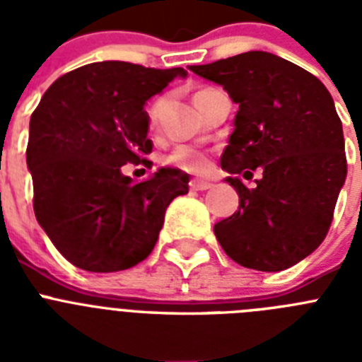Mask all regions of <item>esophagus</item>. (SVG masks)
Returning <instances> with one entry per match:
<instances>
[{"label":"esophagus","instance_id":"1","mask_svg":"<svg viewBox=\"0 0 362 362\" xmlns=\"http://www.w3.org/2000/svg\"><path fill=\"white\" fill-rule=\"evenodd\" d=\"M214 185L210 181H203V179H192L190 188L192 190H210Z\"/></svg>","mask_w":362,"mask_h":362}]
</instances>
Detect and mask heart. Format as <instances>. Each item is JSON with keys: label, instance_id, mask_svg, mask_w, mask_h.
I'll return each mask as SVG.
<instances>
[{"label": "heart", "instance_id": "heart-1", "mask_svg": "<svg viewBox=\"0 0 362 362\" xmlns=\"http://www.w3.org/2000/svg\"><path fill=\"white\" fill-rule=\"evenodd\" d=\"M206 90H201L197 94H203ZM196 94V95H197ZM159 112H161V101L158 103H153L152 108H150V124H156L159 119ZM166 165L170 166H177L181 170H188V172H206L210 166L209 158H206V153L201 152V150L192 148V146H177L174 152L165 159Z\"/></svg>", "mask_w": 362, "mask_h": 362}]
</instances>
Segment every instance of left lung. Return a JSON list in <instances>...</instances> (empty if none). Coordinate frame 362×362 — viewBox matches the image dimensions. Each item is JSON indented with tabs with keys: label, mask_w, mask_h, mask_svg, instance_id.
Listing matches in <instances>:
<instances>
[{
	"label": "left lung",
	"mask_w": 362,
	"mask_h": 362,
	"mask_svg": "<svg viewBox=\"0 0 362 362\" xmlns=\"http://www.w3.org/2000/svg\"><path fill=\"white\" fill-rule=\"evenodd\" d=\"M190 70L217 83L239 105L221 156L239 209L214 226L230 259L281 272L308 257L326 238L346 179L343 124L313 74L261 50ZM262 177L246 189L239 175Z\"/></svg>",
	"instance_id": "1"
}]
</instances>
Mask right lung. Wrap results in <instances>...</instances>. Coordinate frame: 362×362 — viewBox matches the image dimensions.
<instances>
[{"label": "right lung", "mask_w": 362, "mask_h": 362, "mask_svg": "<svg viewBox=\"0 0 362 362\" xmlns=\"http://www.w3.org/2000/svg\"><path fill=\"white\" fill-rule=\"evenodd\" d=\"M185 69L127 62L79 66L49 86L30 116L27 166L34 214L74 267L119 272L148 257L172 199L188 194V174L159 168L137 183L127 163L150 166L145 103Z\"/></svg>", "instance_id": "right-lung-1"}]
</instances>
